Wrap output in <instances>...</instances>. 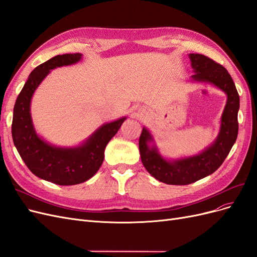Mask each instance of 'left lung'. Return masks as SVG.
<instances>
[{"label":"left lung","mask_w":257,"mask_h":257,"mask_svg":"<svg viewBox=\"0 0 257 257\" xmlns=\"http://www.w3.org/2000/svg\"><path fill=\"white\" fill-rule=\"evenodd\" d=\"M194 75L193 81L215 85L227 95L226 105L221 116L220 131L215 141L196 155L176 160L162 157L152 134L146 126L139 137L142 162L152 177L166 184L185 185L213 174L226 159L238 135L239 94L226 68L203 54L190 53Z\"/></svg>","instance_id":"obj_1"}]
</instances>
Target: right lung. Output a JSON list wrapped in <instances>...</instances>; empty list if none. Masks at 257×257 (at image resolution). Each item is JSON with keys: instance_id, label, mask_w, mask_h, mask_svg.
<instances>
[{"instance_id": "add662e5", "label": "right lung", "mask_w": 257, "mask_h": 257, "mask_svg": "<svg viewBox=\"0 0 257 257\" xmlns=\"http://www.w3.org/2000/svg\"><path fill=\"white\" fill-rule=\"evenodd\" d=\"M81 53L59 54L35 67L16 99L12 135L15 147L28 168L36 177L59 185H74L89 180L104 161L107 144L116 134L123 116L99 126L87 141L75 147H57L38 136L31 116V99L51 69L76 64Z\"/></svg>"}]
</instances>
